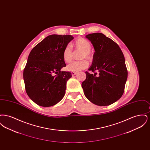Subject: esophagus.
<instances>
[{
    "label": "esophagus",
    "mask_w": 150,
    "mask_h": 150,
    "mask_svg": "<svg viewBox=\"0 0 150 150\" xmlns=\"http://www.w3.org/2000/svg\"><path fill=\"white\" fill-rule=\"evenodd\" d=\"M77 74V72H71V75L72 76L75 75Z\"/></svg>",
    "instance_id": "34e87169"
}]
</instances>
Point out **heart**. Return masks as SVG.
Masks as SVG:
<instances>
[{"label":"heart","mask_w":150,"mask_h":150,"mask_svg":"<svg viewBox=\"0 0 150 150\" xmlns=\"http://www.w3.org/2000/svg\"><path fill=\"white\" fill-rule=\"evenodd\" d=\"M73 45L76 50L81 51L80 58L82 60L80 61H74L67 65L66 69L67 70L72 72H77L84 70L88 66V62L86 59L91 61L93 59V55L91 52L92 44L91 42L83 38H79L74 41ZM62 58L66 63H69L72 59V50L69 45L64 47L62 52Z\"/></svg>","instance_id":"heart-1"}]
</instances>
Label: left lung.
Instances as JSON below:
<instances>
[{"label":"left lung","instance_id":"1","mask_svg":"<svg viewBox=\"0 0 150 150\" xmlns=\"http://www.w3.org/2000/svg\"><path fill=\"white\" fill-rule=\"evenodd\" d=\"M86 38L95 50L92 64L88 69L94 74L86 72V79L81 84L84 93L95 105H111L124 92L128 70L124 54L114 41L102 33L90 34Z\"/></svg>","mask_w":150,"mask_h":150}]
</instances>
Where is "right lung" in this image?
Instances as JSON below:
<instances>
[{
  "label": "right lung",
  "instance_id": "right-lung-1",
  "mask_svg": "<svg viewBox=\"0 0 150 150\" xmlns=\"http://www.w3.org/2000/svg\"><path fill=\"white\" fill-rule=\"evenodd\" d=\"M73 39L72 35L48 36L30 52L23 76L26 92L38 105L52 106L64 97L72 75L61 71L66 66L62 52Z\"/></svg>",
  "mask_w": 150,
  "mask_h": 150
}]
</instances>
